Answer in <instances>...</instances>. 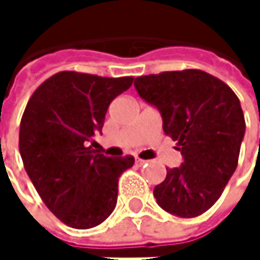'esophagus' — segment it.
Returning a JSON list of instances; mask_svg holds the SVG:
<instances>
[{
	"instance_id": "obj_1",
	"label": "esophagus",
	"mask_w": 260,
	"mask_h": 260,
	"mask_svg": "<svg viewBox=\"0 0 260 260\" xmlns=\"http://www.w3.org/2000/svg\"><path fill=\"white\" fill-rule=\"evenodd\" d=\"M146 162H147V161H146V159H141V158H137V159H135V164H137V166H143V164H146Z\"/></svg>"
}]
</instances>
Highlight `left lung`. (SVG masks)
Masks as SVG:
<instances>
[{
    "instance_id": "1",
    "label": "left lung",
    "mask_w": 260,
    "mask_h": 260,
    "mask_svg": "<svg viewBox=\"0 0 260 260\" xmlns=\"http://www.w3.org/2000/svg\"><path fill=\"white\" fill-rule=\"evenodd\" d=\"M138 94L162 116V129L178 141L183 162L167 169L153 188L158 205L178 217L206 212L223 194L238 166L245 132L234 90L199 69L144 75L134 82Z\"/></svg>"
}]
</instances>
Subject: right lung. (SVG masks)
<instances>
[{"mask_svg":"<svg viewBox=\"0 0 260 260\" xmlns=\"http://www.w3.org/2000/svg\"><path fill=\"white\" fill-rule=\"evenodd\" d=\"M134 77L107 78L63 71L31 94L19 128L26 175L46 208L66 226L90 229L110 217L119 178L134 156H105L91 149L116 96Z\"/></svg>","mask_w":260,"mask_h":260,"instance_id":"obj_1","label":"right lung"}]
</instances>
